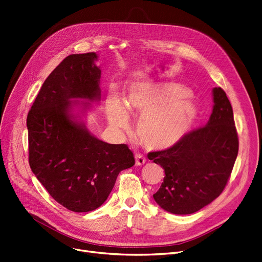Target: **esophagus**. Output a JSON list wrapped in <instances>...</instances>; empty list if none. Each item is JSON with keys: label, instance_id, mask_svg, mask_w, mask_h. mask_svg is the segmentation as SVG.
I'll return each mask as SVG.
<instances>
[{"label": "esophagus", "instance_id": "obj_1", "mask_svg": "<svg viewBox=\"0 0 262 262\" xmlns=\"http://www.w3.org/2000/svg\"><path fill=\"white\" fill-rule=\"evenodd\" d=\"M146 162H147V159L144 155H142V154L135 155V165L136 166H143L146 164Z\"/></svg>", "mask_w": 262, "mask_h": 262}]
</instances>
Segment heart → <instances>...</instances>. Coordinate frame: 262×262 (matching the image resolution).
I'll return each instance as SVG.
<instances>
[{"label": "heart", "mask_w": 262, "mask_h": 262, "mask_svg": "<svg viewBox=\"0 0 262 262\" xmlns=\"http://www.w3.org/2000/svg\"><path fill=\"white\" fill-rule=\"evenodd\" d=\"M191 95L189 88L174 83L133 84L124 99L112 89L106 102L108 122L126 129L127 115H144L137 126L140 142L151 149H170L187 136L198 117L197 106L188 99Z\"/></svg>", "instance_id": "1"}]
</instances>
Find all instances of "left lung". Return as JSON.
I'll list each match as a JSON object with an SVG mask.
<instances>
[{
    "instance_id": "left-lung-1",
    "label": "left lung",
    "mask_w": 262,
    "mask_h": 262,
    "mask_svg": "<svg viewBox=\"0 0 262 262\" xmlns=\"http://www.w3.org/2000/svg\"><path fill=\"white\" fill-rule=\"evenodd\" d=\"M213 102L206 126L189 132L170 149L148 154L165 170L164 183L153 198L172 214H192L211 204L232 173L239 146L233 109L220 87L213 89Z\"/></svg>"
}]
</instances>
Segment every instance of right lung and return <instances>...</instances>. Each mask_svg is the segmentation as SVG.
Segmentation results:
<instances>
[{
    "label": "right lung",
    "instance_id": "right-lung-1",
    "mask_svg": "<svg viewBox=\"0 0 262 262\" xmlns=\"http://www.w3.org/2000/svg\"><path fill=\"white\" fill-rule=\"evenodd\" d=\"M94 52L71 54L46 78L27 116L29 165L50 196L72 212L102 206L120 171L135 164L127 145L92 135L74 106L99 100L100 69Z\"/></svg>",
    "mask_w": 262,
    "mask_h": 262
}]
</instances>
